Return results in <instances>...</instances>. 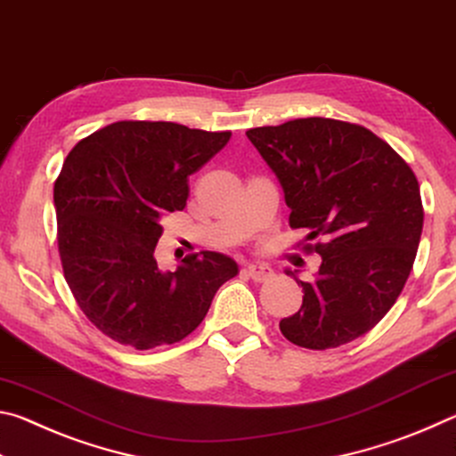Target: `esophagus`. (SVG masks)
I'll list each match as a JSON object with an SVG mask.
<instances>
[{"instance_id":"obj_1","label":"esophagus","mask_w":456,"mask_h":456,"mask_svg":"<svg viewBox=\"0 0 456 456\" xmlns=\"http://www.w3.org/2000/svg\"><path fill=\"white\" fill-rule=\"evenodd\" d=\"M245 272H247V275L251 277V280H256V281H265L273 275L272 267L265 265V264H249L245 267Z\"/></svg>"}]
</instances>
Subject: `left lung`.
Listing matches in <instances>:
<instances>
[{"mask_svg": "<svg viewBox=\"0 0 456 456\" xmlns=\"http://www.w3.org/2000/svg\"><path fill=\"white\" fill-rule=\"evenodd\" d=\"M277 176L289 225L307 239L322 265L299 280V310L280 322L291 344L328 350L364 336L380 322L411 275L422 233V200L414 173L368 128L331 118H297L247 130Z\"/></svg>", "mask_w": 456, "mask_h": 456, "instance_id": "1", "label": "left lung"}]
</instances>
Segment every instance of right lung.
Wrapping results in <instances>:
<instances>
[{"mask_svg": "<svg viewBox=\"0 0 456 456\" xmlns=\"http://www.w3.org/2000/svg\"><path fill=\"white\" fill-rule=\"evenodd\" d=\"M229 138L175 122L122 120L66 157L53 184L61 267L80 310L114 342L136 350L179 342L239 273L233 257L215 251L184 257L173 272L154 257L163 219L187 205L189 175Z\"/></svg>", "mask_w": 456, "mask_h": 456, "instance_id": "1", "label": "right lung"}]
</instances>
